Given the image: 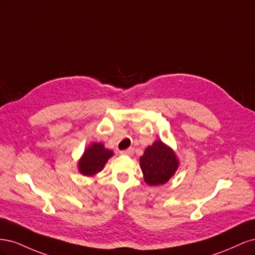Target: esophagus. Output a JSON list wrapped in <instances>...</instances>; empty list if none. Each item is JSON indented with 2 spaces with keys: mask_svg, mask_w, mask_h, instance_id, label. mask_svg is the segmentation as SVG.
Instances as JSON below:
<instances>
[{
  "mask_svg": "<svg viewBox=\"0 0 255 255\" xmlns=\"http://www.w3.org/2000/svg\"><path fill=\"white\" fill-rule=\"evenodd\" d=\"M133 153H134V149L133 148H128L127 150L121 151V154H123V155H128V156L133 155Z\"/></svg>",
  "mask_w": 255,
  "mask_h": 255,
  "instance_id": "34e87169",
  "label": "esophagus"
}]
</instances>
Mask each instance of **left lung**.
Returning a JSON list of instances; mask_svg holds the SVG:
<instances>
[{
    "label": "left lung",
    "mask_w": 255,
    "mask_h": 255,
    "mask_svg": "<svg viewBox=\"0 0 255 255\" xmlns=\"http://www.w3.org/2000/svg\"><path fill=\"white\" fill-rule=\"evenodd\" d=\"M179 161L173 151L160 140L145 149L140 157V167L144 181L149 185H161L174 174Z\"/></svg>",
    "instance_id": "1"
}]
</instances>
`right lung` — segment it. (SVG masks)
<instances>
[{
  "label": "right lung",
  "mask_w": 255,
  "mask_h": 255,
  "mask_svg": "<svg viewBox=\"0 0 255 255\" xmlns=\"http://www.w3.org/2000/svg\"><path fill=\"white\" fill-rule=\"evenodd\" d=\"M112 155L113 152L105 149L102 143H92L80 160V172L88 176L99 173Z\"/></svg>",
  "instance_id": "obj_1"
}]
</instances>
